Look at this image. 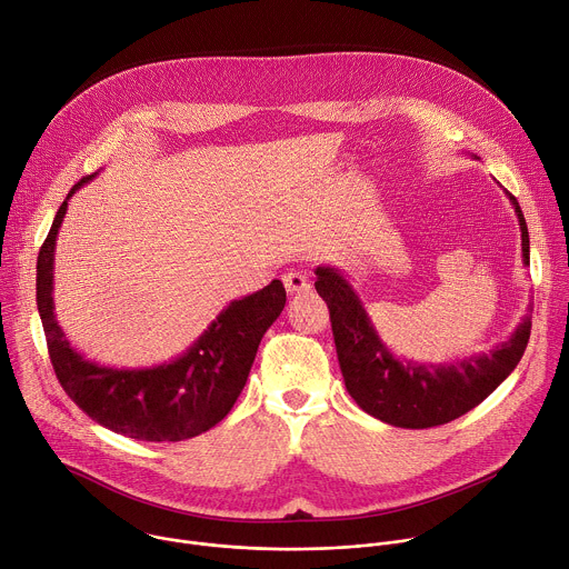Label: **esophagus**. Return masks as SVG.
<instances>
[{
    "instance_id": "1",
    "label": "esophagus",
    "mask_w": 569,
    "mask_h": 569,
    "mask_svg": "<svg viewBox=\"0 0 569 569\" xmlns=\"http://www.w3.org/2000/svg\"><path fill=\"white\" fill-rule=\"evenodd\" d=\"M283 286L290 295H299V292H308L310 290V281L306 277V272H288L283 274Z\"/></svg>"
}]
</instances>
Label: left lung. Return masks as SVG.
<instances>
[{
  "instance_id": "1",
  "label": "left lung",
  "mask_w": 569,
  "mask_h": 569,
  "mask_svg": "<svg viewBox=\"0 0 569 569\" xmlns=\"http://www.w3.org/2000/svg\"><path fill=\"white\" fill-rule=\"evenodd\" d=\"M522 231V263L529 266V231L518 200L507 191ZM315 290L329 303L331 327L347 391L373 419L408 430L450 423L491 396L518 367L531 333V306L502 345L450 362L398 358L378 336L373 321L336 266L315 268Z\"/></svg>"
}]
</instances>
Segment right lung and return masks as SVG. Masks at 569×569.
I'll return each instance as SVG.
<instances>
[{
	"instance_id": "obj_1",
	"label": "right lung",
	"mask_w": 569,
	"mask_h": 569,
	"mask_svg": "<svg viewBox=\"0 0 569 569\" xmlns=\"http://www.w3.org/2000/svg\"><path fill=\"white\" fill-rule=\"evenodd\" d=\"M99 173L80 180L60 204L38 254V312L56 376L92 421L139 441H184L220 423L248 382L261 338L286 306L279 279L229 301L200 338L178 358L152 367H108L67 340L53 303L56 238L71 196Z\"/></svg>"
}]
</instances>
